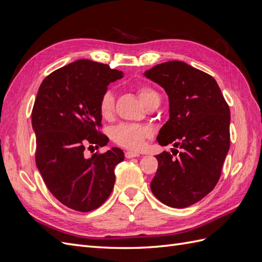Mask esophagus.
Wrapping results in <instances>:
<instances>
[{
  "label": "esophagus",
  "instance_id": "1",
  "mask_svg": "<svg viewBox=\"0 0 262 262\" xmlns=\"http://www.w3.org/2000/svg\"><path fill=\"white\" fill-rule=\"evenodd\" d=\"M124 155H125L126 158H133V157H139L140 156V154H138L136 152H130V150H126Z\"/></svg>",
  "mask_w": 262,
  "mask_h": 262
}]
</instances>
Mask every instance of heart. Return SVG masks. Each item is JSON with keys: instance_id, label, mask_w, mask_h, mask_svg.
Returning a JSON list of instances; mask_svg holds the SVG:
<instances>
[{"instance_id": "heart-1", "label": "heart", "mask_w": 262, "mask_h": 262, "mask_svg": "<svg viewBox=\"0 0 262 262\" xmlns=\"http://www.w3.org/2000/svg\"><path fill=\"white\" fill-rule=\"evenodd\" d=\"M142 104L147 107L155 100H160L158 94L153 87L141 85L137 89ZM99 114L102 119L110 120L115 114V96L112 91H106L99 100ZM152 137V130L145 125L123 123L113 130V139L117 144L128 149L138 150L144 146L145 141Z\"/></svg>"}]
</instances>
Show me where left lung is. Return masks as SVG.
Instances as JSON below:
<instances>
[{"label": "left lung", "instance_id": "8db88e82", "mask_svg": "<svg viewBox=\"0 0 262 262\" xmlns=\"http://www.w3.org/2000/svg\"><path fill=\"white\" fill-rule=\"evenodd\" d=\"M169 98V120L157 141L179 152L156 155L158 168L150 190L171 208H187L216 186L231 143L229 107L214 78L181 61L157 64L144 74Z\"/></svg>", "mask_w": 262, "mask_h": 262}]
</instances>
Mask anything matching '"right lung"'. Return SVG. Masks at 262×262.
I'll use <instances>...</instances> for the list:
<instances>
[{
	"mask_svg": "<svg viewBox=\"0 0 262 262\" xmlns=\"http://www.w3.org/2000/svg\"><path fill=\"white\" fill-rule=\"evenodd\" d=\"M121 77L122 71L82 59L53 71L39 87L31 112L36 165L49 191L72 210L99 208L114 189L122 150L113 147L91 157L85 150L109 142L100 131L99 100Z\"/></svg>",
	"mask_w": 262,
	"mask_h": 262,
	"instance_id": "1",
	"label": "right lung"
}]
</instances>
